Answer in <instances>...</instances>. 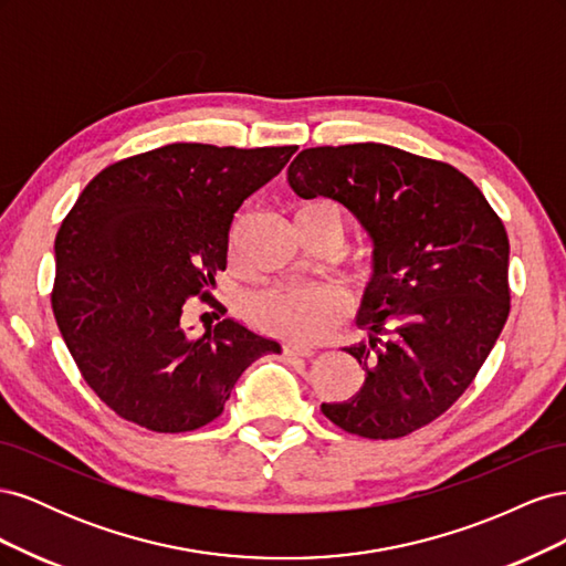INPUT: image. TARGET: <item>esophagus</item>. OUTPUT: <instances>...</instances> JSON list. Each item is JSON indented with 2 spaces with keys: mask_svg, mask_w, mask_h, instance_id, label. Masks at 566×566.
<instances>
[{
  "mask_svg": "<svg viewBox=\"0 0 566 566\" xmlns=\"http://www.w3.org/2000/svg\"><path fill=\"white\" fill-rule=\"evenodd\" d=\"M283 354H285V356L310 358V356H314V349H312V347H302V345H283Z\"/></svg>",
  "mask_w": 566,
  "mask_h": 566,
  "instance_id": "esophagus-1",
  "label": "esophagus"
}]
</instances>
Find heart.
I'll use <instances>...</instances> for the list:
<instances>
[{"label": "heart", "mask_w": 566, "mask_h": 566, "mask_svg": "<svg viewBox=\"0 0 566 566\" xmlns=\"http://www.w3.org/2000/svg\"><path fill=\"white\" fill-rule=\"evenodd\" d=\"M297 224L331 227L345 238L347 214L331 198H314L302 202L295 212ZM248 316L254 328L287 342L310 345L328 335L347 316V297L331 285L314 287H273L252 297Z\"/></svg>", "instance_id": "obj_1"}]
</instances>
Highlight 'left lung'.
<instances>
[{
    "mask_svg": "<svg viewBox=\"0 0 566 566\" xmlns=\"http://www.w3.org/2000/svg\"><path fill=\"white\" fill-rule=\"evenodd\" d=\"M300 198L345 205L375 243V273L347 347L361 389L321 403L339 430L401 439L430 424L476 378L510 314L503 219L449 163L385 144L306 148L287 169Z\"/></svg>",
    "mask_w": 566,
    "mask_h": 566,
    "instance_id": "left-lung-1",
    "label": "left lung"
}]
</instances>
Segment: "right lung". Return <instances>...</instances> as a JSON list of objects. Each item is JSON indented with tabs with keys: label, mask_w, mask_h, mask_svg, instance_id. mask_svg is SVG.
<instances>
[{
	"label": "right lung",
	"mask_w": 566,
	"mask_h": 566,
	"mask_svg": "<svg viewBox=\"0 0 566 566\" xmlns=\"http://www.w3.org/2000/svg\"><path fill=\"white\" fill-rule=\"evenodd\" d=\"M295 150L167 144L101 169L61 221L51 310L84 382L119 418L200 430L252 361L281 352L231 318L191 337L181 314L193 297L212 302L233 214Z\"/></svg>",
	"instance_id": "add662e5"
}]
</instances>
